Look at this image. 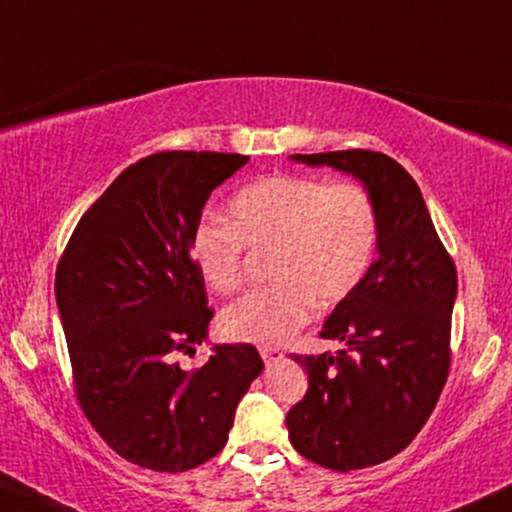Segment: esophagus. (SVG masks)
<instances>
[{"label": "esophagus", "mask_w": 512, "mask_h": 512, "mask_svg": "<svg viewBox=\"0 0 512 512\" xmlns=\"http://www.w3.org/2000/svg\"><path fill=\"white\" fill-rule=\"evenodd\" d=\"M260 355L264 357V362H267V365H272V362L281 360L283 350L276 348V346H260Z\"/></svg>", "instance_id": "34e87169"}]
</instances>
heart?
<instances>
[{
    "label": "heart",
    "mask_w": 512,
    "mask_h": 512,
    "mask_svg": "<svg viewBox=\"0 0 512 512\" xmlns=\"http://www.w3.org/2000/svg\"><path fill=\"white\" fill-rule=\"evenodd\" d=\"M231 224L205 219L190 236V257L209 288L231 295L248 279V250L269 257L262 291L224 312L238 341L281 343L307 324L317 303L338 305L360 286L379 245V209L362 183L272 174L231 197Z\"/></svg>",
    "instance_id": "heart-1"
}]
</instances>
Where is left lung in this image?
I'll list each match as a JSON object with an SVG mask.
<instances>
[{"label":"left lung","instance_id":"1","mask_svg":"<svg viewBox=\"0 0 512 512\" xmlns=\"http://www.w3.org/2000/svg\"><path fill=\"white\" fill-rule=\"evenodd\" d=\"M365 183L379 209V257L336 305L322 338L338 353L298 355L307 393L286 415L295 451L350 472L398 455L420 434L451 369L455 262L436 233L415 178L384 152L295 155Z\"/></svg>","mask_w":512,"mask_h":512}]
</instances>
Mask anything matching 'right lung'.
<instances>
[{"instance_id": "1", "label": "right lung", "mask_w": 512, "mask_h": 512, "mask_svg": "<svg viewBox=\"0 0 512 512\" xmlns=\"http://www.w3.org/2000/svg\"><path fill=\"white\" fill-rule=\"evenodd\" d=\"M250 157L166 150L123 169L80 217L54 293L73 393L97 434L128 463L186 472L229 441L238 400L260 377L255 346L195 355L214 310L190 257L209 195Z\"/></svg>"}]
</instances>
